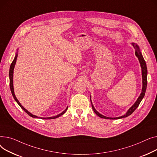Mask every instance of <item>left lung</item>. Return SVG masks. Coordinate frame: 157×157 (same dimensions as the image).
I'll return each instance as SVG.
<instances>
[{
  "mask_svg": "<svg viewBox=\"0 0 157 157\" xmlns=\"http://www.w3.org/2000/svg\"><path fill=\"white\" fill-rule=\"evenodd\" d=\"M132 45L133 46V48L135 49V54L136 56L137 57L138 60L140 61V65H141V73H142V83H143V86H142V90H141V93L140 94V96L138 97V98L137 99L136 101L134 103V104L129 108L127 112H126L125 114H124L121 117H108L106 116H104L103 115H101V113H99L97 110L95 109V108L94 107V105L92 103V101H91V96H90V103L92 105V108H93V111L94 112V113L99 117L101 118H106V119H119V118H125L128 116H129L130 115H131L134 111L135 109L138 107L139 105L140 104L141 101H142V99H143L144 95H145V93H146V87H147V73H148V71H147V67H146V62L143 58V56L142 55L141 51L140 50V48L139 47V45H138L136 43H131Z\"/></svg>",
  "mask_w": 157,
  "mask_h": 157,
  "instance_id": "1",
  "label": "left lung"
}]
</instances>
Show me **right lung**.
Returning a JSON list of instances; mask_svg holds the SVG:
<instances>
[{
	"mask_svg": "<svg viewBox=\"0 0 157 157\" xmlns=\"http://www.w3.org/2000/svg\"><path fill=\"white\" fill-rule=\"evenodd\" d=\"M18 49L17 50V52H16V55H15V57L14 58V60L13 61L11 66H10V69H9V80H10V84H9V85H10V89H11V93H12V95L14 99V100L16 101V103L19 105V106L24 110V111L29 115H30V117H33V118H42V119H54V118H56L60 116H61L62 115H63L64 113H65L67 112V110L68 109V106L67 107V108L64 110V111L63 112H61V113L56 115V116H54V117H37L35 115H33L32 113H31L30 112L28 111V110L26 109H25L21 105V103H20V101L17 100V99L16 98V96H15V94H14V86H13V73H14V67H15V64H16V59H17V53H18Z\"/></svg>",
	"mask_w": 157,
	"mask_h": 157,
	"instance_id": "1",
	"label": "right lung"
}]
</instances>
